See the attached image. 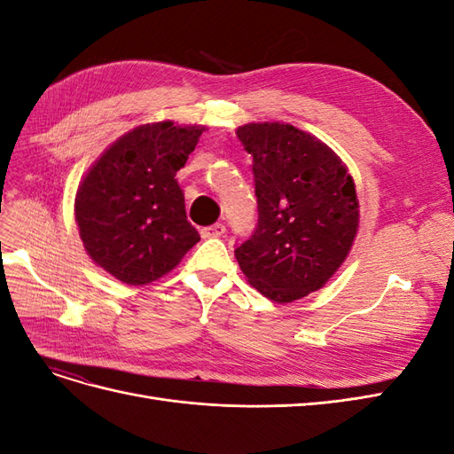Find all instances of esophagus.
<instances>
[{
    "instance_id": "1",
    "label": "esophagus",
    "mask_w": 454,
    "mask_h": 454,
    "mask_svg": "<svg viewBox=\"0 0 454 454\" xmlns=\"http://www.w3.org/2000/svg\"><path fill=\"white\" fill-rule=\"evenodd\" d=\"M200 235H202V239L223 237L225 235V225L223 223H215V225H210V227H202L200 229Z\"/></svg>"
}]
</instances>
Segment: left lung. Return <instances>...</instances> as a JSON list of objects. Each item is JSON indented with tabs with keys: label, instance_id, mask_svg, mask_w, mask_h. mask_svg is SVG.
Listing matches in <instances>:
<instances>
[{
	"label": "left lung",
	"instance_id": "obj_1",
	"mask_svg": "<svg viewBox=\"0 0 454 454\" xmlns=\"http://www.w3.org/2000/svg\"><path fill=\"white\" fill-rule=\"evenodd\" d=\"M254 157L257 227L235 250L246 278L277 303H292L333 277L358 232L356 185L342 160L284 122L237 129Z\"/></svg>",
	"mask_w": 454,
	"mask_h": 454
}]
</instances>
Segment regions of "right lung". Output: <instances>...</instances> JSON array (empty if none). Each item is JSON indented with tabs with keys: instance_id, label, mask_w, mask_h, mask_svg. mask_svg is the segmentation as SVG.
Listing matches in <instances>:
<instances>
[{
	"instance_id": "right-lung-1",
	"label": "right lung",
	"mask_w": 454,
	"mask_h": 454,
	"mask_svg": "<svg viewBox=\"0 0 454 454\" xmlns=\"http://www.w3.org/2000/svg\"><path fill=\"white\" fill-rule=\"evenodd\" d=\"M204 127L172 121L136 127L109 145L75 195L79 237L90 259L129 286L155 282L200 240L187 222L176 172Z\"/></svg>"
}]
</instances>
